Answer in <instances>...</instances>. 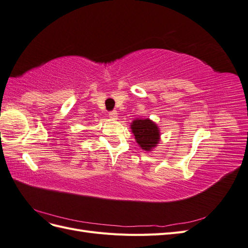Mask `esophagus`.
I'll return each instance as SVG.
<instances>
[{"instance_id": "1", "label": "esophagus", "mask_w": 248, "mask_h": 248, "mask_svg": "<svg viewBox=\"0 0 248 248\" xmlns=\"http://www.w3.org/2000/svg\"><path fill=\"white\" fill-rule=\"evenodd\" d=\"M108 116H109V118H110L111 120H118V112H117L116 110L110 111L109 114H108Z\"/></svg>"}]
</instances>
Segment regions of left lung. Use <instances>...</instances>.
Returning <instances> with one entry per match:
<instances>
[{"mask_svg":"<svg viewBox=\"0 0 248 248\" xmlns=\"http://www.w3.org/2000/svg\"><path fill=\"white\" fill-rule=\"evenodd\" d=\"M131 131L140 149L146 152L153 151L160 141V129L149 118L134 119L130 125Z\"/></svg>","mask_w":248,"mask_h":248,"instance_id":"obj_1","label":"left lung"}]
</instances>
